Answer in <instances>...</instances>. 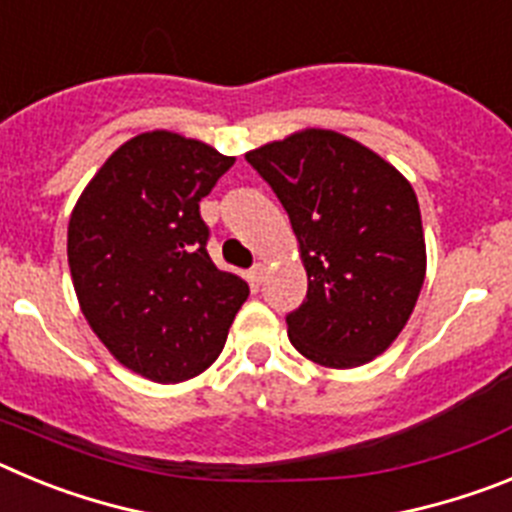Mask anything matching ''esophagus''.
<instances>
[{
	"label": "esophagus",
	"instance_id": "34e87169",
	"mask_svg": "<svg viewBox=\"0 0 512 512\" xmlns=\"http://www.w3.org/2000/svg\"><path fill=\"white\" fill-rule=\"evenodd\" d=\"M248 277H251L253 284H261V282H264V277H266V266L264 264H256L251 269V274H248Z\"/></svg>",
	"mask_w": 512,
	"mask_h": 512
}]
</instances>
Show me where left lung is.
I'll return each mask as SVG.
<instances>
[{
  "label": "left lung",
  "instance_id": "1",
  "mask_svg": "<svg viewBox=\"0 0 512 512\" xmlns=\"http://www.w3.org/2000/svg\"><path fill=\"white\" fill-rule=\"evenodd\" d=\"M246 161L287 210L307 271V300L287 315L292 346L330 369L377 359L408 325L425 279L415 189L336 130H297Z\"/></svg>",
  "mask_w": 512,
  "mask_h": 512
}]
</instances>
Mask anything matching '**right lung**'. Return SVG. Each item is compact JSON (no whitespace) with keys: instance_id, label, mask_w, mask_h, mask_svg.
<instances>
[{"instance_id":"obj_1","label":"right lung","mask_w":512,"mask_h":512,"mask_svg":"<svg viewBox=\"0 0 512 512\" xmlns=\"http://www.w3.org/2000/svg\"><path fill=\"white\" fill-rule=\"evenodd\" d=\"M202 140L151 130L122 143L69 220V269L94 336L158 384L197 377L220 356L248 282L207 253L202 197L230 166Z\"/></svg>"}]
</instances>
